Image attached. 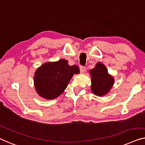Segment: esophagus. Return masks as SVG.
Returning a JSON list of instances; mask_svg holds the SVG:
<instances>
[{
  "mask_svg": "<svg viewBox=\"0 0 145 145\" xmlns=\"http://www.w3.org/2000/svg\"><path fill=\"white\" fill-rule=\"evenodd\" d=\"M79 69H80V72H81V73H85V71H86V68H85V66H81L80 68H79Z\"/></svg>",
  "mask_w": 145,
  "mask_h": 145,
  "instance_id": "34e87169",
  "label": "esophagus"
}]
</instances>
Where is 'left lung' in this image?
<instances>
[{
    "label": "left lung",
    "instance_id": "8db88e82",
    "mask_svg": "<svg viewBox=\"0 0 145 145\" xmlns=\"http://www.w3.org/2000/svg\"><path fill=\"white\" fill-rule=\"evenodd\" d=\"M90 72L92 92L97 96H103L108 93L114 84V79L108 73L106 67L101 63H97Z\"/></svg>",
    "mask_w": 145,
    "mask_h": 145
}]
</instances>
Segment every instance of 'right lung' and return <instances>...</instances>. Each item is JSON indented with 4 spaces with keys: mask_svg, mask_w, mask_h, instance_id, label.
Here are the masks:
<instances>
[{
    "mask_svg": "<svg viewBox=\"0 0 145 145\" xmlns=\"http://www.w3.org/2000/svg\"><path fill=\"white\" fill-rule=\"evenodd\" d=\"M79 73L78 66H69L68 61L64 59L45 63L35 73L37 92L44 99H55L64 92L73 74Z\"/></svg>",
    "mask_w": 145,
    "mask_h": 145,
    "instance_id": "add662e5",
    "label": "right lung"
}]
</instances>
